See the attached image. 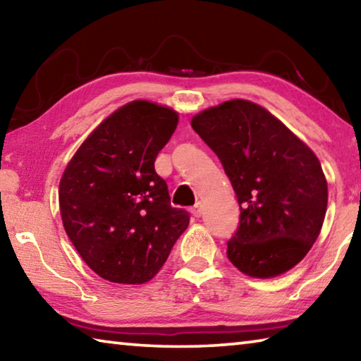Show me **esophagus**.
I'll list each match as a JSON object with an SVG mask.
<instances>
[{
    "mask_svg": "<svg viewBox=\"0 0 361 361\" xmlns=\"http://www.w3.org/2000/svg\"><path fill=\"white\" fill-rule=\"evenodd\" d=\"M191 213L192 215L195 216V218H199L200 215H202V205H200V202L199 204H195L192 209H191Z\"/></svg>",
    "mask_w": 361,
    "mask_h": 361,
    "instance_id": "obj_1",
    "label": "esophagus"
}]
</instances>
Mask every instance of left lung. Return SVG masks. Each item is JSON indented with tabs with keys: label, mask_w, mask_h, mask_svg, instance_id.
I'll return each instance as SVG.
<instances>
[{
	"label": "left lung",
	"mask_w": 361,
	"mask_h": 361,
	"mask_svg": "<svg viewBox=\"0 0 361 361\" xmlns=\"http://www.w3.org/2000/svg\"><path fill=\"white\" fill-rule=\"evenodd\" d=\"M191 127L223 164L240 205L228 258L250 277L290 271L320 234L328 185L320 161L259 105L231 100L194 116Z\"/></svg>",
	"instance_id": "left-lung-1"
}]
</instances>
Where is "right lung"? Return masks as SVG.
<instances>
[{
  "instance_id": "obj_1",
  "label": "right lung",
  "mask_w": 361,
  "mask_h": 361,
  "mask_svg": "<svg viewBox=\"0 0 361 361\" xmlns=\"http://www.w3.org/2000/svg\"><path fill=\"white\" fill-rule=\"evenodd\" d=\"M178 124L173 109L127 103L79 146L59 188L63 228L95 274L114 283L151 280L186 231L154 161Z\"/></svg>"
}]
</instances>
